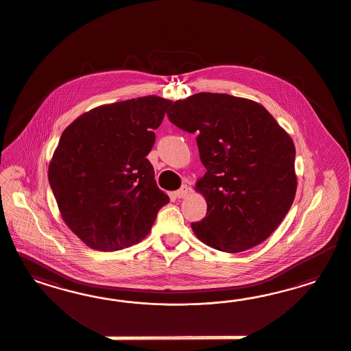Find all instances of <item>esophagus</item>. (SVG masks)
<instances>
[{
    "instance_id": "1",
    "label": "esophagus",
    "mask_w": 351,
    "mask_h": 351,
    "mask_svg": "<svg viewBox=\"0 0 351 351\" xmlns=\"http://www.w3.org/2000/svg\"><path fill=\"white\" fill-rule=\"evenodd\" d=\"M188 194H189L188 185H182L179 191H175V197H178V198H185Z\"/></svg>"
}]
</instances>
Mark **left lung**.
I'll list each match as a JSON object with an SVG mask.
<instances>
[{"label":"left lung","mask_w":351,"mask_h":351,"mask_svg":"<svg viewBox=\"0 0 351 351\" xmlns=\"http://www.w3.org/2000/svg\"><path fill=\"white\" fill-rule=\"evenodd\" d=\"M171 122L197 134L206 173L195 191L207 202L195 237L237 254L260 245L287 215L298 189L296 149L287 131L254 100L199 93L173 101Z\"/></svg>","instance_id":"left-lung-1"}]
</instances>
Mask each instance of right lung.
Instances as JSON below:
<instances>
[{"label": "right lung", "mask_w": 351, "mask_h": 351, "mask_svg": "<svg viewBox=\"0 0 351 351\" xmlns=\"http://www.w3.org/2000/svg\"><path fill=\"white\" fill-rule=\"evenodd\" d=\"M171 104L156 95L104 104L64 130L47 176L64 223L90 248L136 245L170 202L147 156Z\"/></svg>", "instance_id": "1"}]
</instances>
